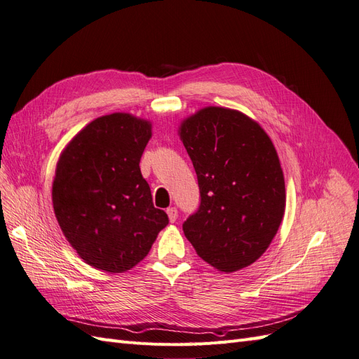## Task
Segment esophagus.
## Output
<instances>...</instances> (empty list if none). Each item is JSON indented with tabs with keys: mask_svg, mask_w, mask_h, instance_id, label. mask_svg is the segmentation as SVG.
<instances>
[{
	"mask_svg": "<svg viewBox=\"0 0 359 359\" xmlns=\"http://www.w3.org/2000/svg\"><path fill=\"white\" fill-rule=\"evenodd\" d=\"M166 213H168V217H169V220L174 222L177 220V217H178V210L175 209V208H169V209H166Z\"/></svg>",
	"mask_w": 359,
	"mask_h": 359,
	"instance_id": "obj_1",
	"label": "esophagus"
}]
</instances>
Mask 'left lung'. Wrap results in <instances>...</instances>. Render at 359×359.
Segmentation results:
<instances>
[{"instance_id":"8db88e82","label":"left lung","mask_w":359,"mask_h":359,"mask_svg":"<svg viewBox=\"0 0 359 359\" xmlns=\"http://www.w3.org/2000/svg\"><path fill=\"white\" fill-rule=\"evenodd\" d=\"M200 206L182 224L198 257L232 273L262 257L285 213V180L266 131L240 111L208 107L184 119Z\"/></svg>"}]
</instances>
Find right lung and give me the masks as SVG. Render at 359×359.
Wrapping results in <instances>:
<instances>
[{"label":"right lung","instance_id":"1","mask_svg":"<svg viewBox=\"0 0 359 359\" xmlns=\"http://www.w3.org/2000/svg\"><path fill=\"white\" fill-rule=\"evenodd\" d=\"M151 124L130 114L96 118L57 163L53 204L67 241L88 264L123 273L149 254L168 215L153 206L140 159Z\"/></svg>","mask_w":359,"mask_h":359}]
</instances>
